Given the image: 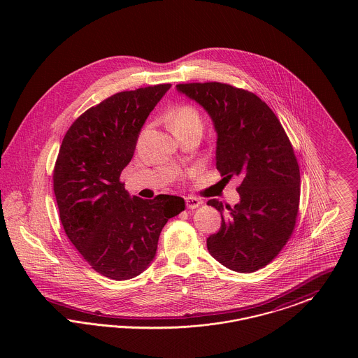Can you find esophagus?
Instances as JSON below:
<instances>
[{
  "label": "esophagus",
  "mask_w": 358,
  "mask_h": 358,
  "mask_svg": "<svg viewBox=\"0 0 358 358\" xmlns=\"http://www.w3.org/2000/svg\"><path fill=\"white\" fill-rule=\"evenodd\" d=\"M185 204H187V209H196V208H199L200 205L203 204V201L197 197L187 196V197H185Z\"/></svg>",
  "instance_id": "esophagus-1"
}]
</instances>
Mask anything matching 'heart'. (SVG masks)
Segmentation results:
<instances>
[{
  "instance_id": "1",
  "label": "heart",
  "mask_w": 358,
  "mask_h": 358,
  "mask_svg": "<svg viewBox=\"0 0 358 358\" xmlns=\"http://www.w3.org/2000/svg\"><path fill=\"white\" fill-rule=\"evenodd\" d=\"M168 124L171 131L178 136L194 129L203 130V117L192 104H178L168 115Z\"/></svg>"
}]
</instances>
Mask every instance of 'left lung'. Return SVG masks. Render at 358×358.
Segmentation results:
<instances>
[{"label": "left lung", "instance_id": "8db88e82", "mask_svg": "<svg viewBox=\"0 0 358 358\" xmlns=\"http://www.w3.org/2000/svg\"><path fill=\"white\" fill-rule=\"evenodd\" d=\"M177 90L200 103L217 131L216 169L224 180L238 177L240 203L222 216V228L206 238L222 266L254 273L278 256L291 238L299 212L301 174L292 145L273 110L251 91L227 83H182Z\"/></svg>", "mask_w": 358, "mask_h": 358}]
</instances>
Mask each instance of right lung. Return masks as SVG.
<instances>
[{"mask_svg": "<svg viewBox=\"0 0 358 358\" xmlns=\"http://www.w3.org/2000/svg\"><path fill=\"white\" fill-rule=\"evenodd\" d=\"M171 87L122 91L88 108L71 124L53 168L66 235L91 268L114 280L145 271L162 228L185 209L177 196L131 197L120 181L145 120Z\"/></svg>", "mask_w": 358, "mask_h": 358, "instance_id": "1", "label": "right lung"}]
</instances>
